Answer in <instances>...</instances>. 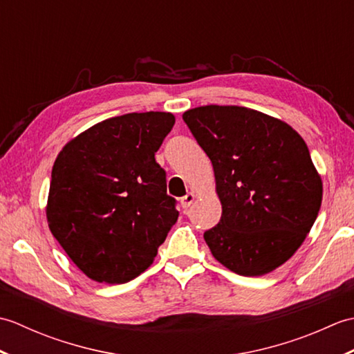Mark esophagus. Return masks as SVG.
<instances>
[{
	"label": "esophagus",
	"instance_id": "34e87169",
	"mask_svg": "<svg viewBox=\"0 0 354 354\" xmlns=\"http://www.w3.org/2000/svg\"><path fill=\"white\" fill-rule=\"evenodd\" d=\"M193 201H194V194H193V193H187L185 196L181 198V207H183L184 209H187V208H189V207L192 205Z\"/></svg>",
	"mask_w": 354,
	"mask_h": 354
}]
</instances>
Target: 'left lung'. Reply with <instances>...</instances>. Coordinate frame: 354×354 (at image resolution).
Masks as SVG:
<instances>
[{
  "label": "left lung",
  "instance_id": "1",
  "mask_svg": "<svg viewBox=\"0 0 354 354\" xmlns=\"http://www.w3.org/2000/svg\"><path fill=\"white\" fill-rule=\"evenodd\" d=\"M183 120L213 164L222 216L204 239L217 261L245 277L288 261L317 221L322 183L299 135L243 106H201Z\"/></svg>",
  "mask_w": 354,
  "mask_h": 354
}]
</instances>
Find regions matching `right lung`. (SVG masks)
Wrapping results in <instances>:
<instances>
[{"mask_svg": "<svg viewBox=\"0 0 354 354\" xmlns=\"http://www.w3.org/2000/svg\"><path fill=\"white\" fill-rule=\"evenodd\" d=\"M175 124L170 112H132L89 127L66 145L51 170V234L94 281L122 284L152 265L171 225L156 150Z\"/></svg>", "mask_w": 354, "mask_h": 354, "instance_id": "1", "label": "right lung"}]
</instances>
